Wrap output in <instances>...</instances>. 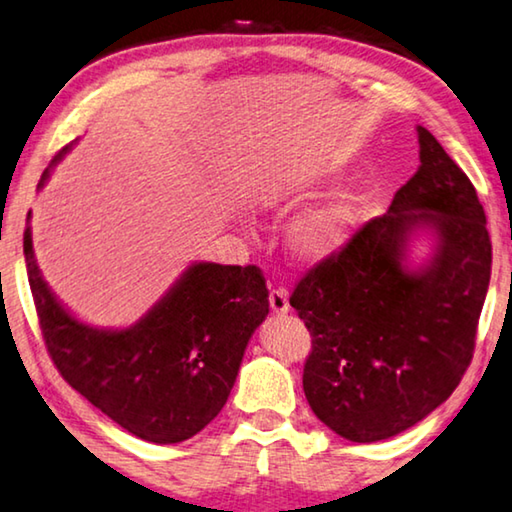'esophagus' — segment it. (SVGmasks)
<instances>
[{
  "mask_svg": "<svg viewBox=\"0 0 512 512\" xmlns=\"http://www.w3.org/2000/svg\"><path fill=\"white\" fill-rule=\"evenodd\" d=\"M270 306H272V311L277 313V316H283V313H288V309H290L288 290L286 288H272L270 290Z\"/></svg>",
  "mask_w": 512,
  "mask_h": 512,
  "instance_id": "obj_1",
  "label": "esophagus"
}]
</instances>
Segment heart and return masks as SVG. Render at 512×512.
<instances>
[{
  "instance_id": "b5f03b06",
  "label": "heart",
  "mask_w": 512,
  "mask_h": 512,
  "mask_svg": "<svg viewBox=\"0 0 512 512\" xmlns=\"http://www.w3.org/2000/svg\"><path fill=\"white\" fill-rule=\"evenodd\" d=\"M300 196V187L293 178H277L263 190L267 206H281ZM357 226V210L350 201L329 203L306 215L290 235L293 251L304 261H325L348 245L352 231Z\"/></svg>"
}]
</instances>
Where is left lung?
I'll list each match as a JSON object with an SVG mask.
<instances>
[{
	"label": "left lung",
	"instance_id": "obj_1",
	"mask_svg": "<svg viewBox=\"0 0 512 512\" xmlns=\"http://www.w3.org/2000/svg\"><path fill=\"white\" fill-rule=\"evenodd\" d=\"M421 167L382 217L306 270L290 306L311 334L304 393L350 442L412 428L451 396L471 364L490 286L492 242L474 185L419 125ZM438 235L419 271L402 261L414 228Z\"/></svg>",
	"mask_w": 512,
	"mask_h": 512
}]
</instances>
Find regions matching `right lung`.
Returning <instances> with one entry per match:
<instances>
[{"instance_id":"add662e5","label":"right lung","mask_w":512,"mask_h":512,"mask_svg":"<svg viewBox=\"0 0 512 512\" xmlns=\"http://www.w3.org/2000/svg\"><path fill=\"white\" fill-rule=\"evenodd\" d=\"M68 148L52 157L41 185ZM29 215V288L61 377L146 442L178 444L206 428L229 400L249 338L270 311L261 267L194 263L137 325L93 329L70 316L43 281Z\"/></svg>"}]
</instances>
